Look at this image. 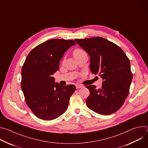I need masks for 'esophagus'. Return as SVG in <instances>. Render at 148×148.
Listing matches in <instances>:
<instances>
[{
  "instance_id": "1",
  "label": "esophagus",
  "mask_w": 148,
  "mask_h": 148,
  "mask_svg": "<svg viewBox=\"0 0 148 148\" xmlns=\"http://www.w3.org/2000/svg\"><path fill=\"white\" fill-rule=\"evenodd\" d=\"M75 87H76V88H81L83 87L82 86L79 85V84H77V85L75 86Z\"/></svg>"
}]
</instances>
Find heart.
Masks as SVG:
<instances>
[{
  "label": "heart",
  "mask_w": 148,
  "mask_h": 148,
  "mask_svg": "<svg viewBox=\"0 0 148 148\" xmlns=\"http://www.w3.org/2000/svg\"><path fill=\"white\" fill-rule=\"evenodd\" d=\"M84 53H85V52H84L83 50H82L81 49H77L74 50V51L73 52V56H74V58H75L77 56H79L80 54H82Z\"/></svg>",
  "instance_id": "obj_1"
}]
</instances>
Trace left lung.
Wrapping results in <instances>:
<instances>
[{
	"label": "left lung",
	"instance_id": "left-lung-1",
	"mask_svg": "<svg viewBox=\"0 0 148 148\" xmlns=\"http://www.w3.org/2000/svg\"><path fill=\"white\" fill-rule=\"evenodd\" d=\"M75 40L90 56L91 72L103 80L101 88L86 86L90 92L87 105L101 115L113 114L122 107L129 94L132 80L130 60L119 46L104 38Z\"/></svg>",
	"mask_w": 148,
	"mask_h": 148
}]
</instances>
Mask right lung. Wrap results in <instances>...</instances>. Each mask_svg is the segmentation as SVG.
<instances>
[{
    "mask_svg": "<svg viewBox=\"0 0 148 148\" xmlns=\"http://www.w3.org/2000/svg\"><path fill=\"white\" fill-rule=\"evenodd\" d=\"M75 45L72 40H49L34 48L25 61L21 88L27 106L41 119H54L68 108L75 87L60 86L53 75L59 69L63 55Z\"/></svg>",
    "mask_w": 148,
    "mask_h": 148,
    "instance_id": "1",
    "label": "right lung"
}]
</instances>
